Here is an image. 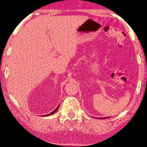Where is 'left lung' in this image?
<instances>
[{"mask_svg":"<svg viewBox=\"0 0 147 147\" xmlns=\"http://www.w3.org/2000/svg\"><path fill=\"white\" fill-rule=\"evenodd\" d=\"M103 118V119H105V118ZM101 118H100V119H102Z\"/></svg>","mask_w":147,"mask_h":147,"instance_id":"1","label":"left lung"}]
</instances>
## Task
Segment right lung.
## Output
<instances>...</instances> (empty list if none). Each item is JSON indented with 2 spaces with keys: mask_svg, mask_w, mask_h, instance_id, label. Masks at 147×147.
Here are the masks:
<instances>
[{
  "mask_svg": "<svg viewBox=\"0 0 147 147\" xmlns=\"http://www.w3.org/2000/svg\"><path fill=\"white\" fill-rule=\"evenodd\" d=\"M58 107H59V105H58V106L57 107H56V109H54V110L53 111H52V112H51L50 113H48V114H47V115H44V116H50V115L53 114V113H55V112H56V111L58 110Z\"/></svg>",
  "mask_w": 147,
  "mask_h": 147,
  "instance_id": "right-lung-1",
  "label": "right lung"
}]
</instances>
